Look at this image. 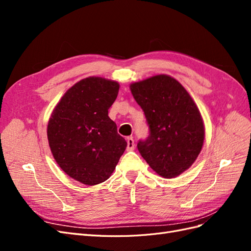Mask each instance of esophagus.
<instances>
[{
    "label": "esophagus",
    "mask_w": 251,
    "mask_h": 251,
    "mask_svg": "<svg viewBox=\"0 0 251 251\" xmlns=\"http://www.w3.org/2000/svg\"><path fill=\"white\" fill-rule=\"evenodd\" d=\"M126 142H127L126 151H133V150H134V147H135L134 139H133L132 137H127V138H126Z\"/></svg>",
    "instance_id": "34e87169"
}]
</instances>
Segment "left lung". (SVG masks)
Here are the masks:
<instances>
[{
  "label": "left lung",
  "instance_id": "obj_1",
  "mask_svg": "<svg viewBox=\"0 0 251 251\" xmlns=\"http://www.w3.org/2000/svg\"><path fill=\"white\" fill-rule=\"evenodd\" d=\"M131 91L150 130L137 143L139 153L160 176H179L195 162L203 146L204 126L196 103L169 75L132 83Z\"/></svg>",
  "mask_w": 251,
  "mask_h": 251
}]
</instances>
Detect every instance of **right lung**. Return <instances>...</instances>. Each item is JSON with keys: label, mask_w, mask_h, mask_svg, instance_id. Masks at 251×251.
Segmentation results:
<instances>
[{"label": "right lung", "mask_w": 251, "mask_h": 251, "mask_svg": "<svg viewBox=\"0 0 251 251\" xmlns=\"http://www.w3.org/2000/svg\"><path fill=\"white\" fill-rule=\"evenodd\" d=\"M118 90V82L113 80L81 79L67 91L49 119L53 157L67 175L86 185L107 180L126 148L108 116Z\"/></svg>", "instance_id": "right-lung-1"}]
</instances>
